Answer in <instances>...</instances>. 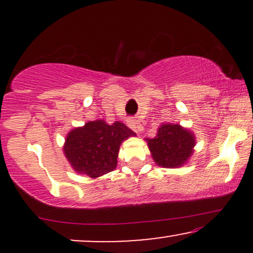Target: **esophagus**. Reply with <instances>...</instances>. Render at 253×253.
<instances>
[{
    "label": "esophagus",
    "mask_w": 253,
    "mask_h": 253,
    "mask_svg": "<svg viewBox=\"0 0 253 253\" xmlns=\"http://www.w3.org/2000/svg\"><path fill=\"white\" fill-rule=\"evenodd\" d=\"M128 126L129 128H132L133 130H135V132H140V125H139L138 120H135V119H132V120L128 121Z\"/></svg>",
    "instance_id": "esophagus-1"
}]
</instances>
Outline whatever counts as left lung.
<instances>
[{
    "label": "left lung",
    "instance_id": "1",
    "mask_svg": "<svg viewBox=\"0 0 253 253\" xmlns=\"http://www.w3.org/2000/svg\"><path fill=\"white\" fill-rule=\"evenodd\" d=\"M153 161L159 167L179 168L189 161L195 146V136L176 124H163L152 139L146 138Z\"/></svg>",
    "mask_w": 253,
    "mask_h": 253
}]
</instances>
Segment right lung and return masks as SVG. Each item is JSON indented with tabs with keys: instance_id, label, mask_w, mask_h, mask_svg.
Segmentation results:
<instances>
[{
	"instance_id": "add662e5",
	"label": "right lung",
	"mask_w": 253,
	"mask_h": 253,
	"mask_svg": "<svg viewBox=\"0 0 253 253\" xmlns=\"http://www.w3.org/2000/svg\"><path fill=\"white\" fill-rule=\"evenodd\" d=\"M133 135L135 133L120 121H89L69 132L64 155L76 172L96 178L117 168L121 143Z\"/></svg>"
}]
</instances>
